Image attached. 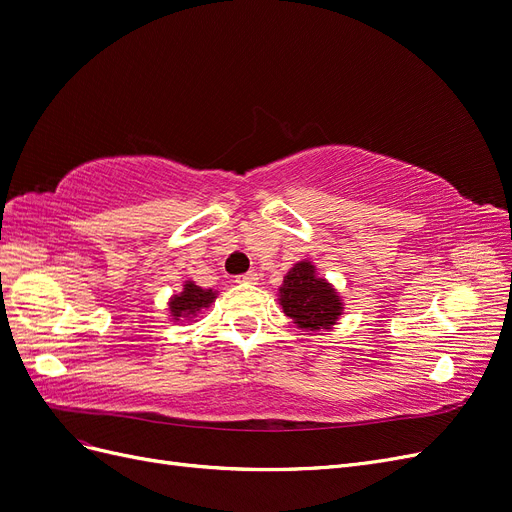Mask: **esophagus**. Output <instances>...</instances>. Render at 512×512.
<instances>
[{
    "mask_svg": "<svg viewBox=\"0 0 512 512\" xmlns=\"http://www.w3.org/2000/svg\"><path fill=\"white\" fill-rule=\"evenodd\" d=\"M258 280H260V273L258 271H247V273L237 277L239 284H258Z\"/></svg>",
    "mask_w": 512,
    "mask_h": 512,
    "instance_id": "obj_1",
    "label": "esophagus"
}]
</instances>
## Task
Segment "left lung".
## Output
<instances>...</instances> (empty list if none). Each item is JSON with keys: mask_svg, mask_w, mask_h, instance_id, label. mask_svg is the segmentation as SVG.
<instances>
[{"mask_svg": "<svg viewBox=\"0 0 512 512\" xmlns=\"http://www.w3.org/2000/svg\"><path fill=\"white\" fill-rule=\"evenodd\" d=\"M280 305L303 331L331 329L344 312L337 290L316 273L309 260L294 265L280 286Z\"/></svg>", "mask_w": 512, "mask_h": 512, "instance_id": "8db88e82", "label": "left lung"}]
</instances>
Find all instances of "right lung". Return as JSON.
<instances>
[{"label": "right lung", "mask_w": 512, "mask_h": 512, "mask_svg": "<svg viewBox=\"0 0 512 512\" xmlns=\"http://www.w3.org/2000/svg\"><path fill=\"white\" fill-rule=\"evenodd\" d=\"M215 292L213 288H200L194 282H185L183 290L175 294L173 299L168 301V312L173 316V320H192L196 314H200V309L209 307L215 301Z\"/></svg>", "instance_id": "add662e5"}]
</instances>
